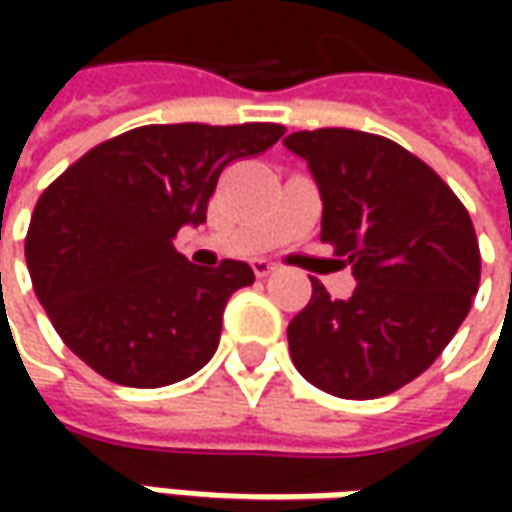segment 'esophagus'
Masks as SVG:
<instances>
[{
  "label": "esophagus",
  "mask_w": 512,
  "mask_h": 512,
  "mask_svg": "<svg viewBox=\"0 0 512 512\" xmlns=\"http://www.w3.org/2000/svg\"><path fill=\"white\" fill-rule=\"evenodd\" d=\"M273 270H276V265H273V262H265V259L253 262V273H256L259 279H265V276H270Z\"/></svg>",
  "instance_id": "1"
}]
</instances>
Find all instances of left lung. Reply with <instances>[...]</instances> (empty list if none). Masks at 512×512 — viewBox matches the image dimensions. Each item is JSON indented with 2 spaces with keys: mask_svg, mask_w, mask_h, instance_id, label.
Here are the masks:
<instances>
[{
  "mask_svg": "<svg viewBox=\"0 0 512 512\" xmlns=\"http://www.w3.org/2000/svg\"><path fill=\"white\" fill-rule=\"evenodd\" d=\"M322 193V242L353 265L350 299L319 279L287 325L290 359L339 399H379L422 376L479 290L482 256L467 207L402 145L347 128L290 133Z\"/></svg>",
  "mask_w": 512,
  "mask_h": 512,
  "instance_id": "8db88e82",
  "label": "left lung"
}]
</instances>
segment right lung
<instances>
[{
	"instance_id": "right-lung-1",
	"label": "right lung",
	"mask_w": 512,
	"mask_h": 512,
	"mask_svg": "<svg viewBox=\"0 0 512 512\" xmlns=\"http://www.w3.org/2000/svg\"><path fill=\"white\" fill-rule=\"evenodd\" d=\"M282 125H145L76 159L39 196L25 259L62 342L108 382L165 387L202 370L222 313L253 285L245 262H187L179 227L202 225L222 170L259 156Z\"/></svg>"
}]
</instances>
